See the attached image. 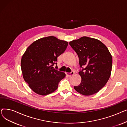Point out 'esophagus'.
Returning a JSON list of instances; mask_svg holds the SVG:
<instances>
[{
	"instance_id": "obj_1",
	"label": "esophagus",
	"mask_w": 127,
	"mask_h": 127,
	"mask_svg": "<svg viewBox=\"0 0 127 127\" xmlns=\"http://www.w3.org/2000/svg\"><path fill=\"white\" fill-rule=\"evenodd\" d=\"M74 74H75V72L73 71H72L70 72H66V74L67 75V76H71L74 75Z\"/></svg>"
}]
</instances>
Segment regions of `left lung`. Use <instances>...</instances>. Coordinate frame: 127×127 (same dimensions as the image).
Here are the masks:
<instances>
[{
	"instance_id": "obj_1",
	"label": "left lung",
	"mask_w": 127,
	"mask_h": 127,
	"mask_svg": "<svg viewBox=\"0 0 127 127\" xmlns=\"http://www.w3.org/2000/svg\"><path fill=\"white\" fill-rule=\"evenodd\" d=\"M79 59L82 69L81 82L75 90L85 96L97 93L107 83L112 66V58L106 46L98 39L83 36L69 42Z\"/></svg>"
}]
</instances>
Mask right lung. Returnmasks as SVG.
Masks as SVG:
<instances>
[{
    "label": "right lung",
    "instance_id": "right-lung-1",
    "mask_svg": "<svg viewBox=\"0 0 127 127\" xmlns=\"http://www.w3.org/2000/svg\"><path fill=\"white\" fill-rule=\"evenodd\" d=\"M68 42L50 36L39 38L26 49L21 60L23 78L36 94L47 95L55 92L65 74L53 68L58 57L65 51Z\"/></svg>",
    "mask_w": 127,
    "mask_h": 127
}]
</instances>
